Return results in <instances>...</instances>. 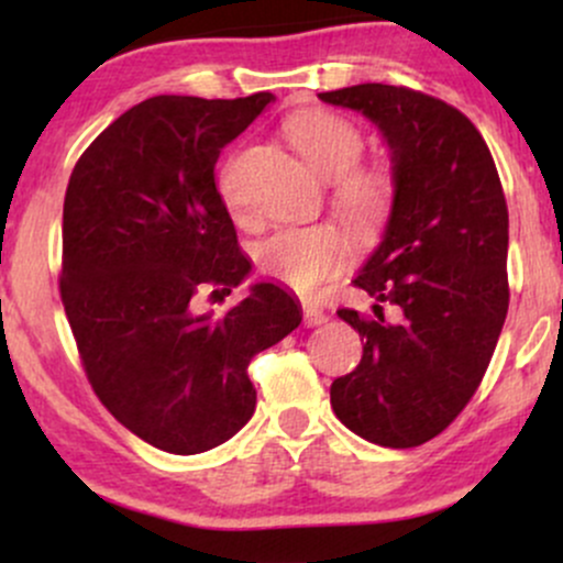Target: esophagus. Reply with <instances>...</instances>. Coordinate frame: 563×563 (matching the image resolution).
Segmentation results:
<instances>
[{
    "mask_svg": "<svg viewBox=\"0 0 563 563\" xmlns=\"http://www.w3.org/2000/svg\"><path fill=\"white\" fill-rule=\"evenodd\" d=\"M301 312H303V325H320L322 320H325V314H322V309L318 307V303H309V301H303L301 303Z\"/></svg>",
    "mask_w": 563,
    "mask_h": 563,
    "instance_id": "1",
    "label": "esophagus"
}]
</instances>
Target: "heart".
I'll return each mask as SVG.
<instances>
[{"mask_svg": "<svg viewBox=\"0 0 563 563\" xmlns=\"http://www.w3.org/2000/svg\"><path fill=\"white\" fill-rule=\"evenodd\" d=\"M286 132L296 151L328 179L333 211L360 245L376 243L397 206V172L391 161L367 158L357 124L331 111H309L288 119ZM230 172L222 190L230 198ZM349 260L346 232L333 222L283 228L256 245V267L269 280L299 294H314Z\"/></svg>", "mask_w": 563, "mask_h": 563, "instance_id": "b5f03b06", "label": "heart"}]
</instances>
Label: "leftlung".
Here are the masks:
<instances>
[{"instance_id":"8db88e82","label":"left lung","mask_w":563,"mask_h":563,"mask_svg":"<svg viewBox=\"0 0 563 563\" xmlns=\"http://www.w3.org/2000/svg\"><path fill=\"white\" fill-rule=\"evenodd\" d=\"M320 100L384 132L397 206L354 286L373 314L339 309L363 360L331 384L335 418L380 448H418L479 389L508 312V206L493 153L457 108L394 84H357ZM400 320L386 323L383 303Z\"/></svg>"}]
</instances>
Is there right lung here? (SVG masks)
I'll return each mask as SVG.
<instances>
[{"instance_id": "obj_1", "label": "right lung", "mask_w": 563, "mask_h": 563, "mask_svg": "<svg viewBox=\"0 0 563 563\" xmlns=\"http://www.w3.org/2000/svg\"><path fill=\"white\" fill-rule=\"evenodd\" d=\"M273 100L151 97L97 134L68 179L60 299L84 373L115 421L174 455L249 423V363L301 322L275 283L222 318L198 309L251 269L214 166Z\"/></svg>"}]
</instances>
